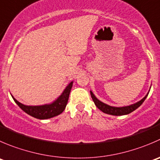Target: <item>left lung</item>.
<instances>
[{
	"label": "left lung",
	"instance_id": "1",
	"mask_svg": "<svg viewBox=\"0 0 160 160\" xmlns=\"http://www.w3.org/2000/svg\"><path fill=\"white\" fill-rule=\"evenodd\" d=\"M148 94L143 98L141 101L136 102V103L133 104V105H128V106H123V107H114L111 106V105H108L107 104L104 103V102L99 101L97 98L94 96V94H93L92 91H91V98H92L93 101H94V104H95L96 106L102 111L103 112L106 113V114L112 115V116H123V115H127L129 114V113L132 112L133 111H134L135 109H137L144 102V101L145 100V98L148 96Z\"/></svg>",
	"mask_w": 160,
	"mask_h": 160
}]
</instances>
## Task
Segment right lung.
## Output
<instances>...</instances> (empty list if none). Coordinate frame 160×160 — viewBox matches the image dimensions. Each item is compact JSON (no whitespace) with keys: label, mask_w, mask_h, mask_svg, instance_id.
<instances>
[{"label":"right lung","mask_w":160,"mask_h":160,"mask_svg":"<svg viewBox=\"0 0 160 160\" xmlns=\"http://www.w3.org/2000/svg\"><path fill=\"white\" fill-rule=\"evenodd\" d=\"M72 83H73L72 81L70 82L68 86L65 88L61 95L51 104H46V105H34V106L25 105L18 102L12 95V97L13 98L15 103L20 107V108H22L25 112L29 114V116L40 119H50V118L61 114L64 111L66 105H67L68 100H69V96L70 94L71 89H72Z\"/></svg>","instance_id":"obj_1"}]
</instances>
